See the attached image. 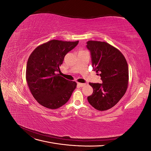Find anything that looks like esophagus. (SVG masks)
<instances>
[{
    "instance_id": "esophagus-1",
    "label": "esophagus",
    "mask_w": 151,
    "mask_h": 151,
    "mask_svg": "<svg viewBox=\"0 0 151 151\" xmlns=\"http://www.w3.org/2000/svg\"><path fill=\"white\" fill-rule=\"evenodd\" d=\"M77 84H78V86H79L80 87H84V86H86V84H85V83H77Z\"/></svg>"
}]
</instances>
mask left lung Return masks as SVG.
<instances>
[{
  "label": "left lung",
  "mask_w": 151,
  "mask_h": 151,
  "mask_svg": "<svg viewBox=\"0 0 151 151\" xmlns=\"http://www.w3.org/2000/svg\"><path fill=\"white\" fill-rule=\"evenodd\" d=\"M87 48L92 65L103 83H91L93 93L88 97L89 104L99 111L111 108L125 94L129 85V67L119 50L104 42L89 41Z\"/></svg>",
  "instance_id": "8db88e82"
}]
</instances>
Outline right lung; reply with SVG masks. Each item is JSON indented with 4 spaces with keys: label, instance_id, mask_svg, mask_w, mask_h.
Masks as SVG:
<instances>
[{
    "label": "right lung",
    "instance_id": "1",
    "mask_svg": "<svg viewBox=\"0 0 151 151\" xmlns=\"http://www.w3.org/2000/svg\"><path fill=\"white\" fill-rule=\"evenodd\" d=\"M79 43L52 40L39 45L27 62L26 79L29 89L38 103L57 109L70 99L77 83L63 78L57 72L65 55Z\"/></svg>",
    "mask_w": 151,
    "mask_h": 151
}]
</instances>
